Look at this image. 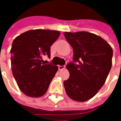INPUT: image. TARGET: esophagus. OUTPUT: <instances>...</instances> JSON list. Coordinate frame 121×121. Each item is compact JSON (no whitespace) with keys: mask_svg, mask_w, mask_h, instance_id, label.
Here are the masks:
<instances>
[{"mask_svg":"<svg viewBox=\"0 0 121 121\" xmlns=\"http://www.w3.org/2000/svg\"><path fill=\"white\" fill-rule=\"evenodd\" d=\"M65 68V65H58V69L59 70H62L64 69Z\"/></svg>","mask_w":121,"mask_h":121,"instance_id":"esophagus-1","label":"esophagus"}]
</instances>
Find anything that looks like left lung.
<instances>
[{"mask_svg": "<svg viewBox=\"0 0 121 121\" xmlns=\"http://www.w3.org/2000/svg\"><path fill=\"white\" fill-rule=\"evenodd\" d=\"M64 35L73 50V61L66 65L69 77L64 82L65 90L72 100L84 102L94 96L106 81L112 66V49L102 37L89 32Z\"/></svg>", "mask_w": 121, "mask_h": 121, "instance_id": "8db88e82", "label": "left lung"}]
</instances>
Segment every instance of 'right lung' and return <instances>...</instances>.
Returning a JSON list of instances; mask_svg holds the SVG:
<instances>
[{
    "mask_svg": "<svg viewBox=\"0 0 121 121\" xmlns=\"http://www.w3.org/2000/svg\"><path fill=\"white\" fill-rule=\"evenodd\" d=\"M60 31L35 29L15 38L11 49L12 72L20 90L30 97L45 94L58 68L45 64L42 57H50V47L59 37Z\"/></svg>",
    "mask_w": 121,
    "mask_h": 121,
    "instance_id": "right-lung-1",
    "label": "right lung"
}]
</instances>
